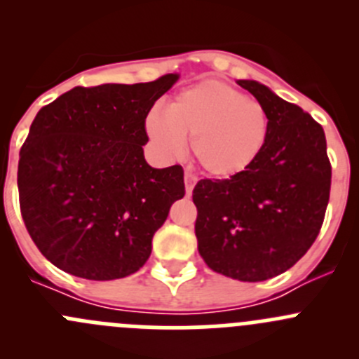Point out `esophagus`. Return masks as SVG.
I'll return each mask as SVG.
<instances>
[{"mask_svg":"<svg viewBox=\"0 0 359 359\" xmlns=\"http://www.w3.org/2000/svg\"><path fill=\"white\" fill-rule=\"evenodd\" d=\"M196 175H194V173H191L189 170H187L186 172V193H187V196H191V193H193V187H194V184H196Z\"/></svg>","mask_w":359,"mask_h":359,"instance_id":"1","label":"esophagus"}]
</instances>
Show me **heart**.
Returning <instances> with one entry per match:
<instances>
[{
	"label": "heart",
	"instance_id": "heart-1",
	"mask_svg": "<svg viewBox=\"0 0 359 359\" xmlns=\"http://www.w3.org/2000/svg\"><path fill=\"white\" fill-rule=\"evenodd\" d=\"M269 114L259 100L227 83L201 81L177 93L165 116L151 112L146 132L168 156L191 151L208 175L233 179L253 166L269 137Z\"/></svg>",
	"mask_w": 359,
	"mask_h": 359
}]
</instances>
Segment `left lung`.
<instances>
[{"label": "left lung", "instance_id": "obj_1", "mask_svg": "<svg viewBox=\"0 0 359 359\" xmlns=\"http://www.w3.org/2000/svg\"><path fill=\"white\" fill-rule=\"evenodd\" d=\"M238 85L266 107L269 137L245 173L196 184L194 233L210 269L253 283L290 269L314 243L330 200L332 165L313 116L252 79Z\"/></svg>", "mask_w": 359, "mask_h": 359}]
</instances>
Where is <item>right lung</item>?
Masks as SVG:
<instances>
[{"label": "right lung", "mask_w": 359, "mask_h": 359, "mask_svg": "<svg viewBox=\"0 0 359 359\" xmlns=\"http://www.w3.org/2000/svg\"><path fill=\"white\" fill-rule=\"evenodd\" d=\"M179 81L76 86L32 121L20 149V213L39 252L59 269L106 281L146 264L154 233L186 194L180 165L144 159L146 118Z\"/></svg>", "instance_id": "obj_1"}]
</instances>
